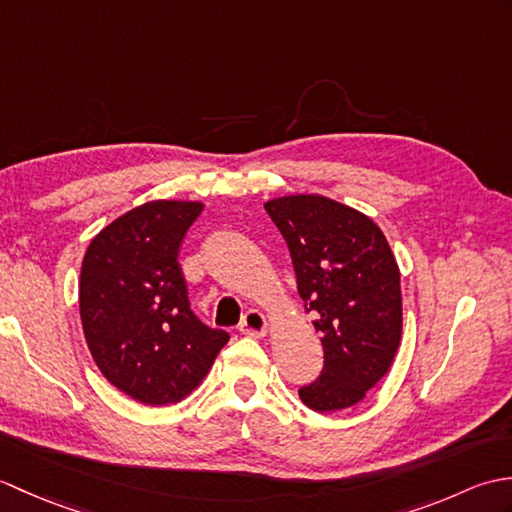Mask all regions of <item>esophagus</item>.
<instances>
[{
	"label": "esophagus",
	"mask_w": 512,
	"mask_h": 512,
	"mask_svg": "<svg viewBox=\"0 0 512 512\" xmlns=\"http://www.w3.org/2000/svg\"><path fill=\"white\" fill-rule=\"evenodd\" d=\"M239 332L262 339V336H266V332H268V321L259 310H248L244 314L242 323H239Z\"/></svg>",
	"instance_id": "1"
}]
</instances>
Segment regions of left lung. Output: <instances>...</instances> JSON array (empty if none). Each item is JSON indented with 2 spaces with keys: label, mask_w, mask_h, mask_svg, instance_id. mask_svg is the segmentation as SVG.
I'll return each instance as SVG.
<instances>
[{
  "label": "left lung",
  "mask_w": 512,
  "mask_h": 512,
  "mask_svg": "<svg viewBox=\"0 0 512 512\" xmlns=\"http://www.w3.org/2000/svg\"><path fill=\"white\" fill-rule=\"evenodd\" d=\"M284 235L297 288L317 314L323 372L299 389L319 413L358 405L383 378L402 339L400 270L372 217L317 193L264 204Z\"/></svg>",
  "instance_id": "obj_1"
}]
</instances>
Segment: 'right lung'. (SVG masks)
<instances>
[{"instance_id": "obj_1", "label": "right lung", "mask_w": 512, "mask_h": 512, "mask_svg": "<svg viewBox=\"0 0 512 512\" xmlns=\"http://www.w3.org/2000/svg\"><path fill=\"white\" fill-rule=\"evenodd\" d=\"M202 202L154 200L116 217L81 264L79 310L96 367L143 405L187 398L228 343L191 312L178 253Z\"/></svg>"}]
</instances>
